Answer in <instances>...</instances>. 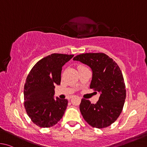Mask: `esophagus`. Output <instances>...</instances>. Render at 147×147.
<instances>
[{
  "instance_id": "esophagus-1",
  "label": "esophagus",
  "mask_w": 147,
  "mask_h": 147,
  "mask_svg": "<svg viewBox=\"0 0 147 147\" xmlns=\"http://www.w3.org/2000/svg\"><path fill=\"white\" fill-rule=\"evenodd\" d=\"M72 97H73V96H70L69 97V99H71V98H72Z\"/></svg>"
}]
</instances>
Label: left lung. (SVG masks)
<instances>
[{"mask_svg": "<svg viewBox=\"0 0 147 147\" xmlns=\"http://www.w3.org/2000/svg\"><path fill=\"white\" fill-rule=\"evenodd\" d=\"M73 60L91 68L92 78L90 88L100 93L96 104L82 99L79 106L82 115L92 127L97 128L109 127L119 117L126 98L124 79L119 66L102 53L80 54Z\"/></svg>", "mask_w": 147, "mask_h": 147, "instance_id": "8db88e82", "label": "left lung"}]
</instances>
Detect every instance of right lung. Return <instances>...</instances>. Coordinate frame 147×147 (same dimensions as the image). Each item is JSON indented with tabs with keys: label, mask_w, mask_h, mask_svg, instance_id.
Listing matches in <instances>:
<instances>
[{
	"label": "right lung",
	"mask_w": 147,
	"mask_h": 147,
	"mask_svg": "<svg viewBox=\"0 0 147 147\" xmlns=\"http://www.w3.org/2000/svg\"><path fill=\"white\" fill-rule=\"evenodd\" d=\"M74 56L51 54L38 61L28 74L24 88V107L38 127H52L63 116L68 101L55 98V86L61 84L62 68Z\"/></svg>",
	"instance_id": "right-lung-1"
}]
</instances>
